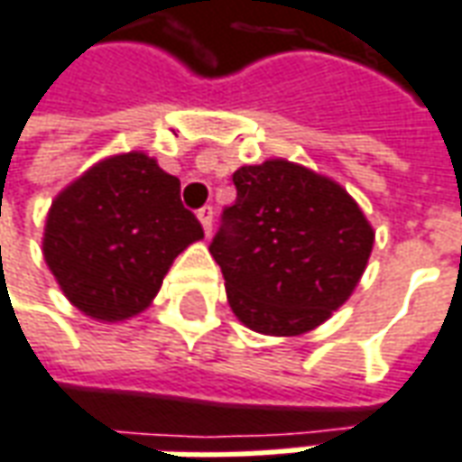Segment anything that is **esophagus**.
<instances>
[{
  "label": "esophagus",
  "mask_w": 462,
  "mask_h": 462,
  "mask_svg": "<svg viewBox=\"0 0 462 462\" xmlns=\"http://www.w3.org/2000/svg\"><path fill=\"white\" fill-rule=\"evenodd\" d=\"M212 215H215V212H212V208H209V205H205V208L198 209V220H199V225H202L205 235H209V232H212Z\"/></svg>",
  "instance_id": "obj_1"
}]
</instances>
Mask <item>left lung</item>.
Masks as SVG:
<instances>
[{
  "mask_svg": "<svg viewBox=\"0 0 462 462\" xmlns=\"http://www.w3.org/2000/svg\"><path fill=\"white\" fill-rule=\"evenodd\" d=\"M232 182L237 199L209 245L232 312L263 335L315 330L365 273L370 222L330 177L287 160L240 167Z\"/></svg>",
  "mask_w": 462,
  "mask_h": 462,
  "instance_id": "left-lung-1",
  "label": "left lung"
}]
</instances>
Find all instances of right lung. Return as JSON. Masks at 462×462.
Masks as SVG:
<instances>
[{
  "label": "right lung",
  "mask_w": 462,
  "mask_h": 462,
  "mask_svg": "<svg viewBox=\"0 0 462 462\" xmlns=\"http://www.w3.org/2000/svg\"><path fill=\"white\" fill-rule=\"evenodd\" d=\"M202 225L180 199V180L152 157H107L54 198L42 253L74 308L95 320L134 318Z\"/></svg>",
  "instance_id": "obj_1"
}]
</instances>
